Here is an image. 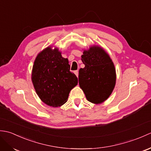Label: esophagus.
Returning a JSON list of instances; mask_svg holds the SVG:
<instances>
[{
	"instance_id": "34e87169",
	"label": "esophagus",
	"mask_w": 151,
	"mask_h": 151,
	"mask_svg": "<svg viewBox=\"0 0 151 151\" xmlns=\"http://www.w3.org/2000/svg\"><path fill=\"white\" fill-rule=\"evenodd\" d=\"M74 73H75V75L78 77V70H75V71H74Z\"/></svg>"
}]
</instances>
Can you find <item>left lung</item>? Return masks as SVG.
Returning a JSON list of instances; mask_svg holds the SVG:
<instances>
[{"label": "left lung", "mask_w": 151, "mask_h": 151, "mask_svg": "<svg viewBox=\"0 0 151 151\" xmlns=\"http://www.w3.org/2000/svg\"><path fill=\"white\" fill-rule=\"evenodd\" d=\"M81 60L85 65L79 70V86L87 100L101 104L111 94L116 82L114 62L103 48L93 45L84 50Z\"/></svg>", "instance_id": "1"}]
</instances>
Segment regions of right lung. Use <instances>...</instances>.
<instances>
[{
  "mask_svg": "<svg viewBox=\"0 0 151 151\" xmlns=\"http://www.w3.org/2000/svg\"><path fill=\"white\" fill-rule=\"evenodd\" d=\"M32 81L38 97L52 107L65 103L70 90L78 84V78L70 71L67 58L57 47H47L37 54L32 71Z\"/></svg>",
  "mask_w": 151,
  "mask_h": 151,
  "instance_id": "add662e5",
  "label": "right lung"
}]
</instances>
